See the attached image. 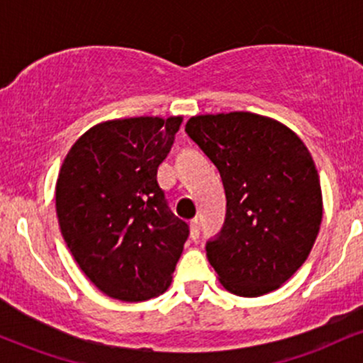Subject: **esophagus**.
<instances>
[{"label": "esophagus", "mask_w": 363, "mask_h": 363, "mask_svg": "<svg viewBox=\"0 0 363 363\" xmlns=\"http://www.w3.org/2000/svg\"><path fill=\"white\" fill-rule=\"evenodd\" d=\"M189 227H191V239H193V240L198 239V235H199V222H198V218L191 220Z\"/></svg>", "instance_id": "34e87169"}]
</instances>
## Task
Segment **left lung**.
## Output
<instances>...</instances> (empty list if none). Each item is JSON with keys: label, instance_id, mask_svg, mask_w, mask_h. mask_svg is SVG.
<instances>
[{"label": "left lung", "instance_id": "left-lung-1", "mask_svg": "<svg viewBox=\"0 0 363 363\" xmlns=\"http://www.w3.org/2000/svg\"><path fill=\"white\" fill-rule=\"evenodd\" d=\"M186 133L218 169L227 196L206 242L218 280L239 297L280 289L309 256L323 220L319 174L303 141L252 112L194 116Z\"/></svg>", "mask_w": 363, "mask_h": 363}]
</instances>
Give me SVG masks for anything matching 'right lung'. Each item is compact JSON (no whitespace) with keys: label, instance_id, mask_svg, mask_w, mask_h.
I'll list each match as a JSON object with an SVG mask.
<instances>
[{"label":"right lung","instance_id":"1","mask_svg":"<svg viewBox=\"0 0 363 363\" xmlns=\"http://www.w3.org/2000/svg\"><path fill=\"white\" fill-rule=\"evenodd\" d=\"M181 116L128 118L83 133L56 182L61 234L99 290L143 302L169 289L189 227L157 182Z\"/></svg>","mask_w":363,"mask_h":363}]
</instances>
